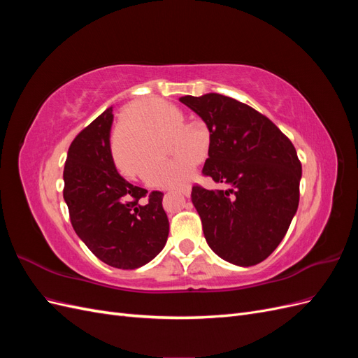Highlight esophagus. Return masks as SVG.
I'll return each mask as SVG.
<instances>
[{
    "label": "esophagus",
    "instance_id": "34e87169",
    "mask_svg": "<svg viewBox=\"0 0 358 358\" xmlns=\"http://www.w3.org/2000/svg\"><path fill=\"white\" fill-rule=\"evenodd\" d=\"M179 192L182 194L183 197H189V194H191V188H189V187H188V188H183V189H180Z\"/></svg>",
    "mask_w": 358,
    "mask_h": 358
}]
</instances>
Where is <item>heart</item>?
<instances>
[{"label": "heart", "instance_id": "heart-1", "mask_svg": "<svg viewBox=\"0 0 358 358\" xmlns=\"http://www.w3.org/2000/svg\"><path fill=\"white\" fill-rule=\"evenodd\" d=\"M180 121L179 110L161 100L145 99L134 103L112 140L116 166L134 175L143 161L152 155L154 145L166 137L164 152L176 157L149 161L142 169V178L150 187L179 188L185 185L197 159L204 155V149L201 150L204 137L200 133H188Z\"/></svg>", "mask_w": 358, "mask_h": 358}]
</instances>
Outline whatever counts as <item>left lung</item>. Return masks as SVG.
Returning <instances> with one entry per match:
<instances>
[{"label": "left lung", "instance_id": "left-lung-1", "mask_svg": "<svg viewBox=\"0 0 358 358\" xmlns=\"http://www.w3.org/2000/svg\"><path fill=\"white\" fill-rule=\"evenodd\" d=\"M210 133L203 175L225 189L192 187L206 242L231 264L262 263L284 239L299 208L301 164L268 117L221 94L185 95Z\"/></svg>", "mask_w": 358, "mask_h": 358}]
</instances>
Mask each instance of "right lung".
<instances>
[{
    "label": "right lung",
    "instance_id": "right-lung-1",
    "mask_svg": "<svg viewBox=\"0 0 358 358\" xmlns=\"http://www.w3.org/2000/svg\"><path fill=\"white\" fill-rule=\"evenodd\" d=\"M112 107L83 128L69 148L64 200L71 225L103 263L137 268L154 259L169 237L159 191L148 192L119 175L112 157Z\"/></svg>",
    "mask_w": 358,
    "mask_h": 358
}]
</instances>
